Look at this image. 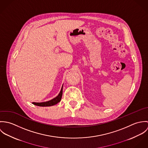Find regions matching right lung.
<instances>
[{"label":"right lung","instance_id":"obj_1","mask_svg":"<svg viewBox=\"0 0 148 148\" xmlns=\"http://www.w3.org/2000/svg\"><path fill=\"white\" fill-rule=\"evenodd\" d=\"M63 85H62L61 90L59 95L53 99L48 101H45V102H42V103H35L33 102L32 103L33 104L36 106H55L58 103H59L61 101L62 95H63Z\"/></svg>","mask_w":148,"mask_h":148}]
</instances>
